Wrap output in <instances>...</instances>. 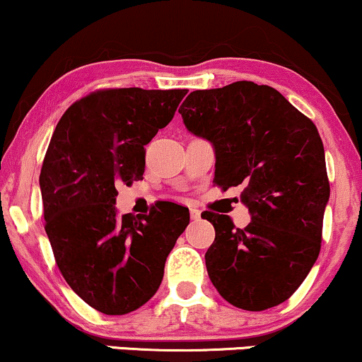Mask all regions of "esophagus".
Returning <instances> with one entry per match:
<instances>
[{
    "instance_id": "1",
    "label": "esophagus",
    "mask_w": 362,
    "mask_h": 362,
    "mask_svg": "<svg viewBox=\"0 0 362 362\" xmlns=\"http://www.w3.org/2000/svg\"><path fill=\"white\" fill-rule=\"evenodd\" d=\"M189 215H192V221H200L202 212L198 209H189Z\"/></svg>"
}]
</instances>
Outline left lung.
<instances>
[{
  "label": "left lung",
  "mask_w": 362,
  "mask_h": 362,
  "mask_svg": "<svg viewBox=\"0 0 362 362\" xmlns=\"http://www.w3.org/2000/svg\"><path fill=\"white\" fill-rule=\"evenodd\" d=\"M182 123L215 150L214 182L243 186L251 222L235 229L227 215L202 214L215 241L205 253L209 277L235 308L263 311L294 294L322 247L330 198L318 129L282 93L253 82L194 90Z\"/></svg>",
  "instance_id": "1"
}]
</instances>
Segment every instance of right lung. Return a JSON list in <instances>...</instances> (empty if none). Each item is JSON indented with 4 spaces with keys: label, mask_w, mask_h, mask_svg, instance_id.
Instances as JSON below:
<instances>
[{
    "label": "right lung",
    "mask_w": 362,
    "mask_h": 362,
    "mask_svg": "<svg viewBox=\"0 0 362 362\" xmlns=\"http://www.w3.org/2000/svg\"><path fill=\"white\" fill-rule=\"evenodd\" d=\"M186 90L109 88L70 105L40 169L46 234L68 286L93 310L127 315L159 289L189 210L164 202L117 215L116 185L144 177L145 145L168 127Z\"/></svg>",
    "instance_id": "right-lung-1"
}]
</instances>
